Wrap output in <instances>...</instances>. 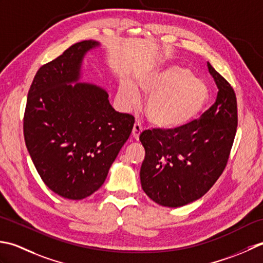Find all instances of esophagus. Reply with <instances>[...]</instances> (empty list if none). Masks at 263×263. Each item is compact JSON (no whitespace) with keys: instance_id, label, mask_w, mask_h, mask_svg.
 <instances>
[{"instance_id":"1","label":"esophagus","mask_w":263,"mask_h":263,"mask_svg":"<svg viewBox=\"0 0 263 263\" xmlns=\"http://www.w3.org/2000/svg\"><path fill=\"white\" fill-rule=\"evenodd\" d=\"M142 130H143V128H142L141 124H139V122H135V124H134V127H133L132 135H133L134 138L136 139V141L139 138V135H141Z\"/></svg>"}]
</instances>
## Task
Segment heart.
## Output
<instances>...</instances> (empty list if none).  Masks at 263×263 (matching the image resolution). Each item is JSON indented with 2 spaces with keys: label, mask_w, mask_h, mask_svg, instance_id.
Returning a JSON list of instances; mask_svg holds the SVG:
<instances>
[{
  "label": "heart",
  "mask_w": 263,
  "mask_h": 263,
  "mask_svg": "<svg viewBox=\"0 0 263 263\" xmlns=\"http://www.w3.org/2000/svg\"><path fill=\"white\" fill-rule=\"evenodd\" d=\"M138 85L149 96L146 116L152 125L163 129H177L196 119L209 101V89L201 80L194 79L190 69L170 67L144 72ZM119 98L126 106L136 105L141 100L137 87L122 82Z\"/></svg>",
  "instance_id": "1"
}]
</instances>
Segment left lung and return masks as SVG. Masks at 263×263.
<instances>
[{"instance_id":"1","label":"left lung","mask_w":263,"mask_h":263,"mask_svg":"<svg viewBox=\"0 0 263 263\" xmlns=\"http://www.w3.org/2000/svg\"><path fill=\"white\" fill-rule=\"evenodd\" d=\"M218 87L216 102L189 125L144 130L141 184L160 205L178 208L199 200L226 168L237 129V101L230 84L208 62Z\"/></svg>"}]
</instances>
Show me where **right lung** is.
<instances>
[{
	"label": "right lung",
	"mask_w": 263,
	"mask_h": 263,
	"mask_svg": "<svg viewBox=\"0 0 263 263\" xmlns=\"http://www.w3.org/2000/svg\"><path fill=\"white\" fill-rule=\"evenodd\" d=\"M95 41L71 45L42 66L30 85L24 116L27 149L42 180L55 194L82 200L103 185L135 119L112 108L109 95L80 78Z\"/></svg>",
	"instance_id": "add662e5"
}]
</instances>
